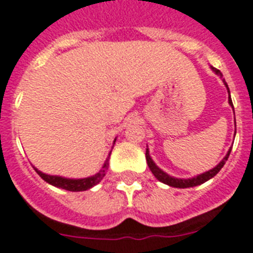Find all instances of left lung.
I'll list each match as a JSON object with an SVG mask.
<instances>
[{"instance_id": "obj_1", "label": "left lung", "mask_w": 253, "mask_h": 253, "mask_svg": "<svg viewBox=\"0 0 253 253\" xmlns=\"http://www.w3.org/2000/svg\"><path fill=\"white\" fill-rule=\"evenodd\" d=\"M211 68H212V71H213L214 74L218 75L220 77H222V74L220 72V70H217V68H214V67H211ZM224 83H225V80H224ZM225 85H226L227 93H229V104H230L231 107H233V102H231V98H230V90H229V86H227L226 83H225ZM233 110H234V107H233ZM235 130H237V129H235ZM230 151H231V149L227 151L226 156H225L224 159L221 160V162L218 163V164H217L213 169H211V170H208V172L202 173V174H199V176H197V177H193V178H176V177H172V176H169V174H167V173L164 172V170H162V169L156 166L155 163H154V160L151 159V156H150V154H149V149H146V160H147V166H149V168H150V170L152 172V174H154L156 178L159 179L160 182L166 183V185H168V186H172V187L186 189V187H194V186H198V185H202V183H204L206 181H208V179H211L212 177L216 176L217 173L221 170V168L224 167L225 163H226L227 158H229V155H230Z\"/></svg>"}]
</instances>
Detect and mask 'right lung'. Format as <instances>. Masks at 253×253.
I'll use <instances>...</instances> for the list:
<instances>
[{
    "label": "right lung",
    "mask_w": 253,
    "mask_h": 253,
    "mask_svg": "<svg viewBox=\"0 0 253 253\" xmlns=\"http://www.w3.org/2000/svg\"><path fill=\"white\" fill-rule=\"evenodd\" d=\"M115 141H116V139H115ZM108 159H110V155H108V158L106 159V162H104L101 170H99L97 174H94V176L91 177H86V178H64V177L60 176H50V174H45V173H42L37 168H35V170H36L37 174H39L43 181H46L47 183L53 185V186L68 190V191H85V190L91 189V187L95 186L97 183L101 182L102 178L106 176V170L108 169Z\"/></svg>",
    "instance_id": "add662e5"
}]
</instances>
